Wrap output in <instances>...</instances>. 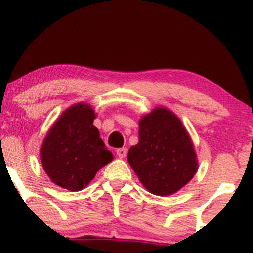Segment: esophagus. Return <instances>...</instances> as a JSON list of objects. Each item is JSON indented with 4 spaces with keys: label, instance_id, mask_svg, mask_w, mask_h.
<instances>
[{
    "label": "esophagus",
    "instance_id": "1",
    "mask_svg": "<svg viewBox=\"0 0 253 253\" xmlns=\"http://www.w3.org/2000/svg\"><path fill=\"white\" fill-rule=\"evenodd\" d=\"M116 153H117V156H119L120 159H124L125 156H126V153H127V148L126 147L117 148V150H116Z\"/></svg>",
    "mask_w": 253,
    "mask_h": 253
}]
</instances>
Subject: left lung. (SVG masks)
Segmentation results:
<instances>
[{
  "instance_id": "obj_1",
  "label": "left lung",
  "mask_w": 253,
  "mask_h": 253,
  "mask_svg": "<svg viewBox=\"0 0 253 253\" xmlns=\"http://www.w3.org/2000/svg\"><path fill=\"white\" fill-rule=\"evenodd\" d=\"M127 160L150 192L169 196L190 182L197 161L190 136L171 111L156 108L140 121L138 143Z\"/></svg>"
}]
</instances>
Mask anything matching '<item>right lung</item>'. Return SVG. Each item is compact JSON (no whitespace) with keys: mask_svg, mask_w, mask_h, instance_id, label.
<instances>
[{"mask_svg":"<svg viewBox=\"0 0 253 253\" xmlns=\"http://www.w3.org/2000/svg\"><path fill=\"white\" fill-rule=\"evenodd\" d=\"M93 120V110L79 103L61 116L44 138L42 166L56 185L70 191L82 190L101 167L112 161V153L100 138Z\"/></svg>","mask_w":253,"mask_h":253,"instance_id":"right-lung-1","label":"right lung"}]
</instances>
